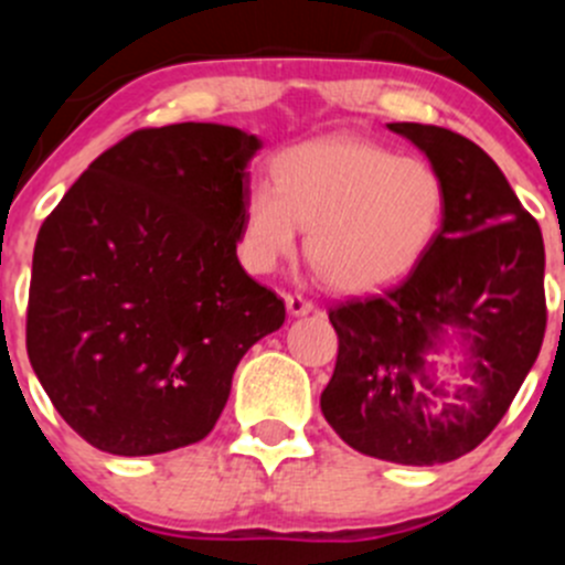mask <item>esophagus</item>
I'll list each match as a JSON object with an SVG mask.
<instances>
[{"label": "esophagus", "mask_w": 565, "mask_h": 565, "mask_svg": "<svg viewBox=\"0 0 565 565\" xmlns=\"http://www.w3.org/2000/svg\"><path fill=\"white\" fill-rule=\"evenodd\" d=\"M284 303H287L289 315H292V317H303V315H311V311H315V303H311L309 298H303V295H298V292L284 295Z\"/></svg>", "instance_id": "34e87169"}]
</instances>
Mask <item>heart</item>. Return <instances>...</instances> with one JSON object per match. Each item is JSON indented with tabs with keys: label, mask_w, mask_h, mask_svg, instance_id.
<instances>
[{
	"label": "heart",
	"mask_w": 565,
	"mask_h": 565,
	"mask_svg": "<svg viewBox=\"0 0 565 565\" xmlns=\"http://www.w3.org/2000/svg\"><path fill=\"white\" fill-rule=\"evenodd\" d=\"M431 163L361 136H324L276 158L273 182L250 185L237 250L250 273L276 270L309 230V262L333 289L369 292L407 276L446 218Z\"/></svg>",
	"instance_id": "obj_1"
}]
</instances>
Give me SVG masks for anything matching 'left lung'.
Here are the masks:
<instances>
[{
    "instance_id": "1",
    "label": "left lung",
    "mask_w": 565,
    "mask_h": 565,
    "mask_svg": "<svg viewBox=\"0 0 565 565\" xmlns=\"http://www.w3.org/2000/svg\"><path fill=\"white\" fill-rule=\"evenodd\" d=\"M446 182V218L396 287L328 311L339 335L322 415L366 457L443 465L503 420L546 330L544 241L498 163L437 125L391 122ZM471 341V385L448 392L425 366L446 329Z\"/></svg>"
}]
</instances>
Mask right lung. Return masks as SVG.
<instances>
[{"label":"right lung","mask_w":565,"mask_h":565,"mask_svg":"<svg viewBox=\"0 0 565 565\" xmlns=\"http://www.w3.org/2000/svg\"><path fill=\"white\" fill-rule=\"evenodd\" d=\"M256 136L141 128L100 152L38 232L26 352L89 446L150 457L207 437L248 347L287 309L237 259Z\"/></svg>","instance_id":"obj_1"}]
</instances>
